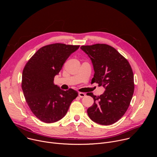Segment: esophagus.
<instances>
[{
    "label": "esophagus",
    "mask_w": 157,
    "mask_h": 157,
    "mask_svg": "<svg viewBox=\"0 0 157 157\" xmlns=\"http://www.w3.org/2000/svg\"><path fill=\"white\" fill-rule=\"evenodd\" d=\"M79 96L82 98H84L86 96V94L84 93H79Z\"/></svg>",
    "instance_id": "esophagus-1"
}]
</instances>
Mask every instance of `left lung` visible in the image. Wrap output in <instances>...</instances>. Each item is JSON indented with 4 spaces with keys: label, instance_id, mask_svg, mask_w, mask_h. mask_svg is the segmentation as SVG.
I'll return each mask as SVG.
<instances>
[{
    "label": "left lung",
    "instance_id": "8db88e82",
    "mask_svg": "<svg viewBox=\"0 0 157 157\" xmlns=\"http://www.w3.org/2000/svg\"><path fill=\"white\" fill-rule=\"evenodd\" d=\"M81 49L93 63L92 81L105 89L99 96L91 94L94 104L87 109V114L99 124H113L124 115L132 98L134 82L131 66L127 59L108 44L83 45Z\"/></svg>",
    "mask_w": 157,
    "mask_h": 157
}]
</instances>
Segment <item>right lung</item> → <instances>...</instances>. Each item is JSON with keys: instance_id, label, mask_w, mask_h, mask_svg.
I'll use <instances>...</instances> for the list:
<instances>
[{"instance_id": "obj_1", "label": "right lung", "mask_w": 157, "mask_h": 157, "mask_svg": "<svg viewBox=\"0 0 157 157\" xmlns=\"http://www.w3.org/2000/svg\"><path fill=\"white\" fill-rule=\"evenodd\" d=\"M79 45L53 43L40 48L28 61L22 73L21 88L33 114L45 123L61 119L78 93L63 91L54 84L68 58Z\"/></svg>"}]
</instances>
